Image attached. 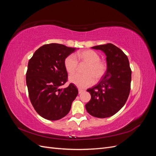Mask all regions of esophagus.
Segmentation results:
<instances>
[{"label": "esophagus", "instance_id": "1", "mask_svg": "<svg viewBox=\"0 0 156 156\" xmlns=\"http://www.w3.org/2000/svg\"><path fill=\"white\" fill-rule=\"evenodd\" d=\"M78 91H79V94H81L84 91V90H83L81 88H79L78 89Z\"/></svg>", "mask_w": 156, "mask_h": 156}]
</instances>
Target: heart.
<instances>
[{
	"instance_id": "heart-1",
	"label": "heart",
	"mask_w": 156,
	"mask_h": 156,
	"mask_svg": "<svg viewBox=\"0 0 156 156\" xmlns=\"http://www.w3.org/2000/svg\"><path fill=\"white\" fill-rule=\"evenodd\" d=\"M76 56L80 64H87V66L83 69L84 74L70 75L69 77L70 83L79 88H87L94 83V79L98 81L105 75L107 64L105 61L100 59V56L96 51L90 49L84 50L77 53ZM77 60L72 54L65 58L64 66L69 74L74 73L77 71L79 66Z\"/></svg>"
}]
</instances>
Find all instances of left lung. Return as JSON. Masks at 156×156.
Listing matches in <instances>:
<instances>
[{"label":"left lung","mask_w":156,"mask_h":156,"mask_svg":"<svg viewBox=\"0 0 156 156\" xmlns=\"http://www.w3.org/2000/svg\"><path fill=\"white\" fill-rule=\"evenodd\" d=\"M92 48L104 52L107 69L97 85L87 90L91 99L85 107L90 115L103 119L114 115L125 105L131 89V69L127 56L115 45L107 44Z\"/></svg>","instance_id":"8db88e82"}]
</instances>
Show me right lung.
<instances>
[{"label":"right lung","instance_id":"1","mask_svg":"<svg viewBox=\"0 0 156 156\" xmlns=\"http://www.w3.org/2000/svg\"><path fill=\"white\" fill-rule=\"evenodd\" d=\"M75 48L62 44H45L37 49L29 60L26 73L29 96L36 111L44 119L57 120L68 115L78 94L77 88L68 81L64 66L65 58Z\"/></svg>","mask_w":156,"mask_h":156}]
</instances>
